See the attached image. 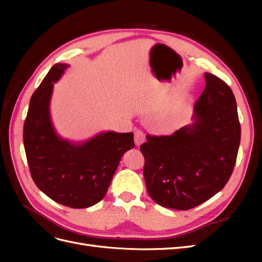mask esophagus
Segmentation results:
<instances>
[{"instance_id": "34e87169", "label": "esophagus", "mask_w": 262, "mask_h": 262, "mask_svg": "<svg viewBox=\"0 0 262 262\" xmlns=\"http://www.w3.org/2000/svg\"><path fill=\"white\" fill-rule=\"evenodd\" d=\"M144 140H145V134L140 130L136 131V133H134V142H136V145L140 146L142 143H143Z\"/></svg>"}]
</instances>
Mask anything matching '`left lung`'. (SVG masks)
<instances>
[{"mask_svg":"<svg viewBox=\"0 0 262 262\" xmlns=\"http://www.w3.org/2000/svg\"><path fill=\"white\" fill-rule=\"evenodd\" d=\"M192 123L140 146L149 196L165 208L189 210L211 199L231 177L241 143L237 104L229 86L204 73Z\"/></svg>","mask_w":262,"mask_h":262,"instance_id":"left-lung-1","label":"left lung"}]
</instances>
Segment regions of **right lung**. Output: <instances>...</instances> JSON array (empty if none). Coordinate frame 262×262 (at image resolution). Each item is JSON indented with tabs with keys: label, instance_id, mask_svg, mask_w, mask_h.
Returning a JSON list of instances; mask_svg holds the SVG:
<instances>
[{
	"label": "right lung",
	"instance_id": "obj_1",
	"mask_svg": "<svg viewBox=\"0 0 262 262\" xmlns=\"http://www.w3.org/2000/svg\"><path fill=\"white\" fill-rule=\"evenodd\" d=\"M70 66L57 63L33 94L24 124L31 177L50 199L85 209L105 196L122 155L134 147L133 133L102 131L85 141L62 138L50 113L53 85Z\"/></svg>",
	"mask_w": 262,
	"mask_h": 262
}]
</instances>
